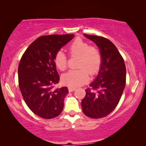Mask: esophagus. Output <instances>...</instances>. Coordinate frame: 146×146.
<instances>
[{"label": "esophagus", "instance_id": "1", "mask_svg": "<svg viewBox=\"0 0 146 146\" xmlns=\"http://www.w3.org/2000/svg\"><path fill=\"white\" fill-rule=\"evenodd\" d=\"M76 89V88H73V87H69V88H68V91L70 92H72L74 91Z\"/></svg>", "mask_w": 146, "mask_h": 146}]
</instances>
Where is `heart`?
Here are the masks:
<instances>
[{
  "label": "heart",
  "mask_w": 146,
  "mask_h": 146,
  "mask_svg": "<svg viewBox=\"0 0 146 146\" xmlns=\"http://www.w3.org/2000/svg\"><path fill=\"white\" fill-rule=\"evenodd\" d=\"M70 56H78V67L80 68L71 70L62 77L64 84L76 88L87 83L90 72L95 75L98 72L102 64V55L98 48L90 46L88 42L76 38L68 46ZM54 62L60 70H65L68 66V59L62 51H58L54 56Z\"/></svg>",
  "instance_id": "b5f03b06"
}]
</instances>
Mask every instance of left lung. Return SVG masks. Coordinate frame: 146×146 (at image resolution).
Instances as JSON below:
<instances>
[{
  "mask_svg": "<svg viewBox=\"0 0 146 146\" xmlns=\"http://www.w3.org/2000/svg\"><path fill=\"white\" fill-rule=\"evenodd\" d=\"M84 36L98 46L102 64L97 78L86 90L81 105L88 117L102 118L118 104L125 86L126 69L122 56L110 40L99 36Z\"/></svg>",
  "mask_w": 146,
  "mask_h": 146,
  "instance_id": "obj_1",
  "label": "left lung"
}]
</instances>
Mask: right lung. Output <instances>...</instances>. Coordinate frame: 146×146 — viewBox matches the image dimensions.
I'll return each mask as SVG.
<instances>
[{
    "mask_svg": "<svg viewBox=\"0 0 146 146\" xmlns=\"http://www.w3.org/2000/svg\"><path fill=\"white\" fill-rule=\"evenodd\" d=\"M74 36H42L31 43L22 56L18 68L20 90L29 109L42 118H54L63 110L68 89L54 88L60 80L54 56Z\"/></svg>",
    "mask_w": 146,
    "mask_h": 146,
    "instance_id": "obj_1",
    "label": "right lung"
}]
</instances>
